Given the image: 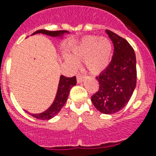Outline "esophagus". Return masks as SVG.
<instances>
[{"mask_svg": "<svg viewBox=\"0 0 156 156\" xmlns=\"http://www.w3.org/2000/svg\"><path fill=\"white\" fill-rule=\"evenodd\" d=\"M84 78H85V76H84V75H82L81 73L77 74L76 79H77V81H78V82H82Z\"/></svg>", "mask_w": 156, "mask_h": 156, "instance_id": "1", "label": "esophagus"}]
</instances>
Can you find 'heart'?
Instances as JSON below:
<instances>
[{
    "mask_svg": "<svg viewBox=\"0 0 156 156\" xmlns=\"http://www.w3.org/2000/svg\"><path fill=\"white\" fill-rule=\"evenodd\" d=\"M112 54V43L105 37L87 36L80 41L79 45L72 51L76 60H85L89 71L97 74L105 70L108 65ZM74 65L76 61L71 60Z\"/></svg>",
    "mask_w": 156,
    "mask_h": 156,
    "instance_id": "obj_1",
    "label": "heart"
}]
</instances>
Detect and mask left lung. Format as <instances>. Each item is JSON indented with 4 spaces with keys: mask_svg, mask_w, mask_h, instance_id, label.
Wrapping results in <instances>:
<instances>
[{
    "mask_svg": "<svg viewBox=\"0 0 156 156\" xmlns=\"http://www.w3.org/2000/svg\"><path fill=\"white\" fill-rule=\"evenodd\" d=\"M114 47L113 56L105 71L96 77L99 90L91 101L99 112L113 114L123 108L131 99L136 85L135 51L125 38L106 29Z\"/></svg>",
    "mask_w": 156,
    "mask_h": 156,
    "instance_id": "obj_1",
    "label": "left lung"
}]
</instances>
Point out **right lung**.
I'll list each match as a JSON object with an SVG mask.
<instances>
[{
  "label": "right lung",
  "mask_w": 156,
  "mask_h": 156,
  "mask_svg": "<svg viewBox=\"0 0 156 156\" xmlns=\"http://www.w3.org/2000/svg\"><path fill=\"white\" fill-rule=\"evenodd\" d=\"M43 34L49 35L51 37H58V36H62L65 33H68L66 30H57V31H48L45 29H39L35 31L32 35L35 34ZM76 85V77H66L64 76H61L60 80H59V85L57 89V93L56 94L54 101L52 105L48 108V109L41 113H30V115L33 116L34 118H38L40 120H49L51 118H53L59 113L61 109L62 108L65 103L67 100L69 93L72 86ZM28 113V112H27Z\"/></svg>",
  "instance_id": "add662e5"
}]
</instances>
